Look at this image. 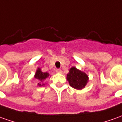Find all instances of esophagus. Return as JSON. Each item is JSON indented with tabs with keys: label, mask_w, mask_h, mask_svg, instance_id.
Masks as SVG:
<instances>
[{
	"label": "esophagus",
	"mask_w": 122,
	"mask_h": 122,
	"mask_svg": "<svg viewBox=\"0 0 122 122\" xmlns=\"http://www.w3.org/2000/svg\"><path fill=\"white\" fill-rule=\"evenodd\" d=\"M56 72L57 73H62V71H61V69H57L56 70Z\"/></svg>",
	"instance_id": "esophagus-1"
}]
</instances>
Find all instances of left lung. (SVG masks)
<instances>
[{
	"mask_svg": "<svg viewBox=\"0 0 122 122\" xmlns=\"http://www.w3.org/2000/svg\"><path fill=\"white\" fill-rule=\"evenodd\" d=\"M67 80L71 87L77 90H81L87 84L88 76L76 67H73L70 69L69 72L67 75Z\"/></svg>",
	"mask_w": 122,
	"mask_h": 122,
	"instance_id": "1",
	"label": "left lung"
}]
</instances>
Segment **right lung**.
<instances>
[{
  "instance_id": "right-lung-1",
  "label": "right lung",
  "mask_w": 122,
  "mask_h": 122,
  "mask_svg": "<svg viewBox=\"0 0 122 122\" xmlns=\"http://www.w3.org/2000/svg\"><path fill=\"white\" fill-rule=\"evenodd\" d=\"M49 76V74L48 73H43L41 71L40 68H38L36 71V72L35 73L34 77L35 79H36L37 80L39 81V83H37V85L39 86H43L45 85V84H42L41 82L45 80L46 79L48 76Z\"/></svg>"
}]
</instances>
